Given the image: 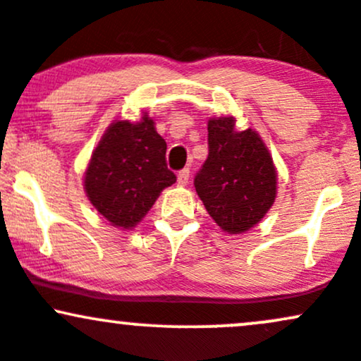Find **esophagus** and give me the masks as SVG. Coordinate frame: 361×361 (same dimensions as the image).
I'll return each instance as SVG.
<instances>
[{"mask_svg": "<svg viewBox=\"0 0 361 361\" xmlns=\"http://www.w3.org/2000/svg\"><path fill=\"white\" fill-rule=\"evenodd\" d=\"M188 180H190V169L188 168L181 169V171L178 173V185H180V187H185V185L188 183Z\"/></svg>", "mask_w": 361, "mask_h": 361, "instance_id": "34e87169", "label": "esophagus"}]
</instances>
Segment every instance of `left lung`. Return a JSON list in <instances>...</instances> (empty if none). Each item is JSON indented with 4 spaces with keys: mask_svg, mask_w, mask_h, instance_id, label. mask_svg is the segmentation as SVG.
<instances>
[{
    "mask_svg": "<svg viewBox=\"0 0 361 361\" xmlns=\"http://www.w3.org/2000/svg\"><path fill=\"white\" fill-rule=\"evenodd\" d=\"M209 156L195 185L209 216L229 235L259 224L276 200L277 173L255 130H235V118H211Z\"/></svg>",
    "mask_w": 361,
    "mask_h": 361,
    "instance_id": "1",
    "label": "left lung"
}]
</instances>
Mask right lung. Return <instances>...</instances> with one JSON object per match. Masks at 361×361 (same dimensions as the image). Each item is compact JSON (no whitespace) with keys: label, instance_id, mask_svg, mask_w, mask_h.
<instances>
[{"label":"right lung","instance_id":"right-lung-1","mask_svg":"<svg viewBox=\"0 0 361 361\" xmlns=\"http://www.w3.org/2000/svg\"><path fill=\"white\" fill-rule=\"evenodd\" d=\"M174 181L166 164L164 138L144 114L137 123H111L90 157L84 187L101 216L116 228L132 229Z\"/></svg>","mask_w":361,"mask_h":361}]
</instances>
